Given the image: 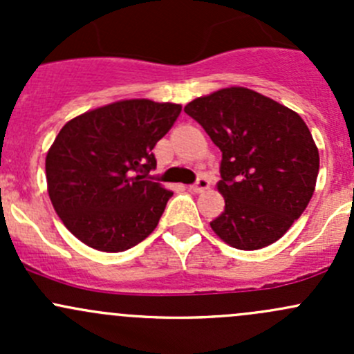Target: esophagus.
I'll use <instances>...</instances> for the list:
<instances>
[{"instance_id":"obj_1","label":"esophagus","mask_w":354,"mask_h":354,"mask_svg":"<svg viewBox=\"0 0 354 354\" xmlns=\"http://www.w3.org/2000/svg\"><path fill=\"white\" fill-rule=\"evenodd\" d=\"M209 187H210V181L207 180L205 176H200L198 180L195 181L194 185H192L190 190H192V192H195V194H200V192H205L207 188H209Z\"/></svg>"}]
</instances>
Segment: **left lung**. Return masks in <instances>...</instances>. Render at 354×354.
Listing matches in <instances>:
<instances>
[{
  "label": "left lung",
  "mask_w": 354,
  "mask_h": 354,
  "mask_svg": "<svg viewBox=\"0 0 354 354\" xmlns=\"http://www.w3.org/2000/svg\"><path fill=\"white\" fill-rule=\"evenodd\" d=\"M221 149L224 212L214 233L238 250L279 240L315 190L319 149L298 113L245 87L221 88L185 106Z\"/></svg>",
  "instance_id": "obj_1"
}]
</instances>
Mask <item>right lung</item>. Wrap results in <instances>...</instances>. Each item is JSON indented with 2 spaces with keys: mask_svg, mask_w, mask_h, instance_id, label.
Wrapping results in <instances>:
<instances>
[{
  "mask_svg": "<svg viewBox=\"0 0 354 354\" xmlns=\"http://www.w3.org/2000/svg\"><path fill=\"white\" fill-rule=\"evenodd\" d=\"M181 106L128 99L87 111L59 130L46 156L53 207L66 230L101 252H124L156 230L173 192L147 180L152 149Z\"/></svg>",
  "mask_w": 354,
  "mask_h": 354,
  "instance_id": "right-lung-1",
  "label": "right lung"
}]
</instances>
